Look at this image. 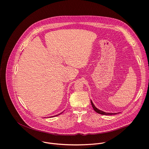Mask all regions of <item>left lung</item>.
Wrapping results in <instances>:
<instances>
[{
  "label": "left lung",
  "instance_id": "obj_1",
  "mask_svg": "<svg viewBox=\"0 0 149 149\" xmlns=\"http://www.w3.org/2000/svg\"><path fill=\"white\" fill-rule=\"evenodd\" d=\"M91 105L92 106V107H93V109L94 111H95L96 112H97V113H99V114H101V115H116V114H117L116 113H106V112H104L102 111H100V110H99L97 108H96L95 107V105H93V104L92 101H91Z\"/></svg>",
  "mask_w": 149,
  "mask_h": 149
}]
</instances>
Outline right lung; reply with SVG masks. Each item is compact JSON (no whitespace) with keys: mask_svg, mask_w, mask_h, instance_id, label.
<instances>
[{"mask_svg":"<svg viewBox=\"0 0 149 149\" xmlns=\"http://www.w3.org/2000/svg\"><path fill=\"white\" fill-rule=\"evenodd\" d=\"M60 114H61V113H60ZM60 114H59V115H56V116H52V117H56V116H57L60 115Z\"/></svg>","mask_w":149,"mask_h":149,"instance_id":"right-lung-1","label":"right lung"}]
</instances>
